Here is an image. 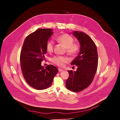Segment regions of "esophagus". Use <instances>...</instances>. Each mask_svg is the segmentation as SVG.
<instances>
[{
    "mask_svg": "<svg viewBox=\"0 0 120 120\" xmlns=\"http://www.w3.org/2000/svg\"><path fill=\"white\" fill-rule=\"evenodd\" d=\"M58 71H59V72H62V71H63V70L62 69H61V68H58Z\"/></svg>",
    "mask_w": 120,
    "mask_h": 120,
    "instance_id": "esophagus-1",
    "label": "esophagus"
}]
</instances>
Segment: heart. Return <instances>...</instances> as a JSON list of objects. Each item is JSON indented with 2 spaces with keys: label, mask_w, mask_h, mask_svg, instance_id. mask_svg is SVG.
<instances>
[{
  "label": "heart",
  "mask_w": 120,
  "mask_h": 120,
  "mask_svg": "<svg viewBox=\"0 0 120 120\" xmlns=\"http://www.w3.org/2000/svg\"><path fill=\"white\" fill-rule=\"evenodd\" d=\"M56 40L63 44L66 48L67 54L71 56H75L78 54L80 50V46L78 44L74 43V38L67 34H63L58 36ZM54 49V42L53 41H49L46 44V50L48 53H52ZM52 62L59 66H63L64 63L68 61V59L64 56H56L54 57Z\"/></svg>",
  "instance_id": "b5f03b06"
}]
</instances>
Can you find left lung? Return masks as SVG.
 Returning <instances> with one entry per match:
<instances>
[{
    "label": "left lung",
    "instance_id": "8db88e82",
    "mask_svg": "<svg viewBox=\"0 0 120 120\" xmlns=\"http://www.w3.org/2000/svg\"><path fill=\"white\" fill-rule=\"evenodd\" d=\"M73 35L80 44L78 55L71 62L76 65V71H68L69 76L65 82L67 89L79 92L86 88L92 83L98 66V54L96 45L87 34L75 31Z\"/></svg>",
    "mask_w": 120,
    "mask_h": 120
}]
</instances>
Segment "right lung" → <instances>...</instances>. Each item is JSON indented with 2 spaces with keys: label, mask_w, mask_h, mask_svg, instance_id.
<instances>
[{
  "label": "right lung",
  "mask_w": 120,
  "mask_h": 120,
  "mask_svg": "<svg viewBox=\"0 0 120 120\" xmlns=\"http://www.w3.org/2000/svg\"><path fill=\"white\" fill-rule=\"evenodd\" d=\"M53 29L40 28L30 34L25 39L21 51L20 61L23 76L27 83L37 90H44L52 84L58 72L50 64L44 68L41 62L46 53V44L53 35Z\"/></svg>",
  "instance_id": "right-lung-1"
}]
</instances>
